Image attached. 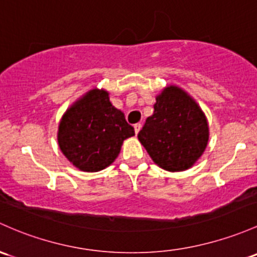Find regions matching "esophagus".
<instances>
[{"instance_id":"1","label":"esophagus","mask_w":257,"mask_h":257,"mask_svg":"<svg viewBox=\"0 0 257 257\" xmlns=\"http://www.w3.org/2000/svg\"><path fill=\"white\" fill-rule=\"evenodd\" d=\"M140 128H142V124H140V123H137V124H134V131H136V133H137V134L139 133Z\"/></svg>"}]
</instances>
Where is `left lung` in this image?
Here are the masks:
<instances>
[{
	"mask_svg": "<svg viewBox=\"0 0 257 257\" xmlns=\"http://www.w3.org/2000/svg\"><path fill=\"white\" fill-rule=\"evenodd\" d=\"M154 163L167 171L190 169L208 143V123L198 104L176 86L156 97L154 113L138 134Z\"/></svg>",
	"mask_w": 257,
	"mask_h": 257,
	"instance_id": "8db88e82",
	"label": "left lung"
}]
</instances>
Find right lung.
Segmentation results:
<instances>
[{
    "mask_svg": "<svg viewBox=\"0 0 257 257\" xmlns=\"http://www.w3.org/2000/svg\"><path fill=\"white\" fill-rule=\"evenodd\" d=\"M133 136L134 128L112 106L106 91L92 90L66 110L58 142L70 163L82 171L96 172L109 166L124 140Z\"/></svg>",
    "mask_w": 257,
    "mask_h": 257,
    "instance_id": "right-lung-1",
    "label": "right lung"
}]
</instances>
